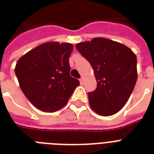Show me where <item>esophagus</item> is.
I'll return each mask as SVG.
<instances>
[{"instance_id": "obj_1", "label": "esophagus", "mask_w": 154, "mask_h": 154, "mask_svg": "<svg viewBox=\"0 0 154 154\" xmlns=\"http://www.w3.org/2000/svg\"><path fill=\"white\" fill-rule=\"evenodd\" d=\"M80 83H81V85H83V83H84V78L83 77L80 78Z\"/></svg>"}]
</instances>
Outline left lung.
Returning a JSON list of instances; mask_svg holds the SVG:
<instances>
[{
	"label": "left lung",
	"instance_id": "1",
	"mask_svg": "<svg viewBox=\"0 0 154 154\" xmlns=\"http://www.w3.org/2000/svg\"><path fill=\"white\" fill-rule=\"evenodd\" d=\"M76 48L90 63L97 83L88 94L92 109L105 117L119 112L137 79L136 55L124 45L103 37L78 43Z\"/></svg>",
	"mask_w": 154,
	"mask_h": 154
}]
</instances>
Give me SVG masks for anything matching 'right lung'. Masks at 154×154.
Listing matches in <instances>:
<instances>
[{"label":"right lung","instance_id":"add662e5","mask_svg":"<svg viewBox=\"0 0 154 154\" xmlns=\"http://www.w3.org/2000/svg\"><path fill=\"white\" fill-rule=\"evenodd\" d=\"M70 43L47 42L30 50L18 60L15 73L23 94L35 107L55 112L67 104L80 85L70 76Z\"/></svg>","mask_w":154,"mask_h":154}]
</instances>
